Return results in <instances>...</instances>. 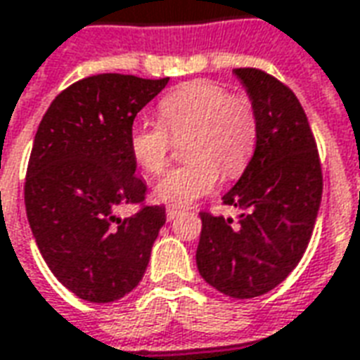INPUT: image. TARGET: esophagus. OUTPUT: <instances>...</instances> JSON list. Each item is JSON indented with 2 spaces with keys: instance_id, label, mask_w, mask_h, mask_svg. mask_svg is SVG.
Wrapping results in <instances>:
<instances>
[{
  "instance_id": "esophagus-1",
  "label": "esophagus",
  "mask_w": 360,
  "mask_h": 360,
  "mask_svg": "<svg viewBox=\"0 0 360 360\" xmlns=\"http://www.w3.org/2000/svg\"><path fill=\"white\" fill-rule=\"evenodd\" d=\"M178 215H180V209H178V207H167V219H168V221H174Z\"/></svg>"
}]
</instances>
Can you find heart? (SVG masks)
I'll return each instance as SVG.
<instances>
[{
	"mask_svg": "<svg viewBox=\"0 0 360 360\" xmlns=\"http://www.w3.org/2000/svg\"><path fill=\"white\" fill-rule=\"evenodd\" d=\"M159 122H135L129 153L147 174L168 165L172 139L184 141L188 162L172 168L155 186L157 200L186 205L213 192L221 180L246 170L257 141V112L248 94H231L213 81H192L159 103Z\"/></svg>",
	"mask_w": 360,
	"mask_h": 360,
	"instance_id": "obj_1",
	"label": "heart"
}]
</instances>
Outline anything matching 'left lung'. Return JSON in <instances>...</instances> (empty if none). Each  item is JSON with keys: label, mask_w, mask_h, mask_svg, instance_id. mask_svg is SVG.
Listing matches in <instances>:
<instances>
[{"label": "left lung", "mask_w": 360, "mask_h": 360, "mask_svg": "<svg viewBox=\"0 0 360 360\" xmlns=\"http://www.w3.org/2000/svg\"><path fill=\"white\" fill-rule=\"evenodd\" d=\"M257 112L254 157L223 205L233 219L201 211L195 252L200 275L233 298L266 295L297 267L322 201V165L316 139L295 93L256 68L234 70Z\"/></svg>", "instance_id": "1"}]
</instances>
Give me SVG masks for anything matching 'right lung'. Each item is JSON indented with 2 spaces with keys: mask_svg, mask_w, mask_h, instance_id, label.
I'll use <instances>...</instances> for the list:
<instances>
[{
  "mask_svg": "<svg viewBox=\"0 0 360 360\" xmlns=\"http://www.w3.org/2000/svg\"><path fill=\"white\" fill-rule=\"evenodd\" d=\"M168 77L91 75L58 94L38 126L25 178L34 240L65 289L89 302H114L141 281L167 215L143 205L129 129ZM120 205H139L120 219Z\"/></svg>",
  "mask_w": 360,
  "mask_h": 360,
  "instance_id": "add662e5",
  "label": "right lung"
}]
</instances>
